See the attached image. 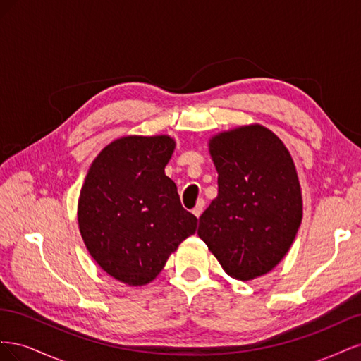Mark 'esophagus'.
Masks as SVG:
<instances>
[{
  "mask_svg": "<svg viewBox=\"0 0 361 361\" xmlns=\"http://www.w3.org/2000/svg\"><path fill=\"white\" fill-rule=\"evenodd\" d=\"M203 207H204V200H203V199H199V200H197V204H195V207L192 209V214L199 218V216L202 215V212H203Z\"/></svg>",
  "mask_w": 361,
  "mask_h": 361,
  "instance_id": "1",
  "label": "esophagus"
}]
</instances>
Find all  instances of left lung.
Instances as JSON below:
<instances>
[{
    "label": "left lung",
    "mask_w": 361,
    "mask_h": 361,
    "mask_svg": "<svg viewBox=\"0 0 361 361\" xmlns=\"http://www.w3.org/2000/svg\"><path fill=\"white\" fill-rule=\"evenodd\" d=\"M218 195L199 218V236L228 276L267 274L288 253L302 218L290 154L269 129L253 125L211 140Z\"/></svg>",
    "instance_id": "8db88e82"
}]
</instances>
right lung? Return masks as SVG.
Instances as JSON below:
<instances>
[{"mask_svg":"<svg viewBox=\"0 0 361 361\" xmlns=\"http://www.w3.org/2000/svg\"><path fill=\"white\" fill-rule=\"evenodd\" d=\"M170 137H125L108 145L87 173L78 202L81 236L92 257L130 286L154 280L197 228L164 169Z\"/></svg>","mask_w":361,"mask_h":361,"instance_id":"add662e5","label":"right lung"}]
</instances>
